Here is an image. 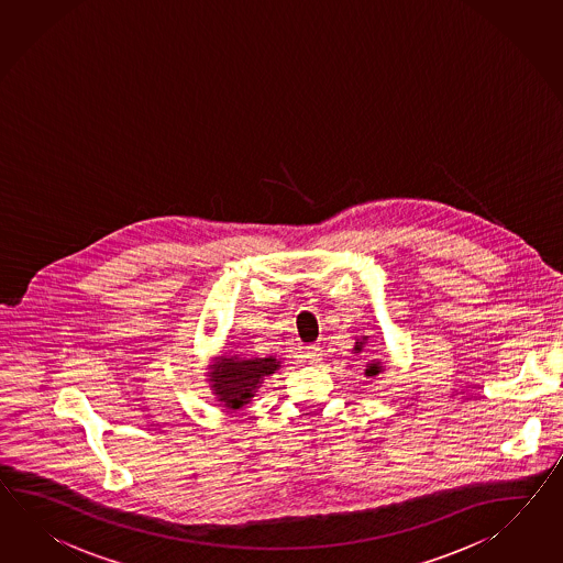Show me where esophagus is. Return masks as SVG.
<instances>
[{
    "mask_svg": "<svg viewBox=\"0 0 563 563\" xmlns=\"http://www.w3.org/2000/svg\"><path fill=\"white\" fill-rule=\"evenodd\" d=\"M323 350L319 347V345H307L305 350H302V357L309 362V364H317L319 360H323Z\"/></svg>",
    "mask_w": 563,
    "mask_h": 563,
    "instance_id": "34e87169",
    "label": "esophagus"
}]
</instances>
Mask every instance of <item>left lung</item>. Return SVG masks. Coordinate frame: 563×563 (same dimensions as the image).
I'll list each match as a JSON object with an SVG mask.
<instances>
[{
  "label": "left lung",
  "instance_id": "1",
  "mask_svg": "<svg viewBox=\"0 0 563 563\" xmlns=\"http://www.w3.org/2000/svg\"><path fill=\"white\" fill-rule=\"evenodd\" d=\"M368 335H362V340H356V345H354V350H352V354L354 356H360L362 352H364V345L368 343ZM384 372V364L380 360H371L368 364H366V368H364V376H368V378H376V376H380Z\"/></svg>",
  "mask_w": 563,
  "mask_h": 563
}]
</instances>
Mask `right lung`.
<instances>
[{"label": "right lung", "instance_id": "1", "mask_svg": "<svg viewBox=\"0 0 563 563\" xmlns=\"http://www.w3.org/2000/svg\"><path fill=\"white\" fill-rule=\"evenodd\" d=\"M276 371H280V360L275 356L244 357L223 352L209 362L206 380L221 407L238 411L256 397L264 378L273 376Z\"/></svg>", "mask_w": 563, "mask_h": 563}]
</instances>
